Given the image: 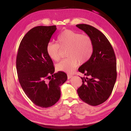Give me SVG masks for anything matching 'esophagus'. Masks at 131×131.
<instances>
[{"label": "esophagus", "mask_w": 131, "mask_h": 131, "mask_svg": "<svg viewBox=\"0 0 131 131\" xmlns=\"http://www.w3.org/2000/svg\"><path fill=\"white\" fill-rule=\"evenodd\" d=\"M67 76H68V79H70L72 77H73V75H72V74H69L67 75Z\"/></svg>", "instance_id": "esophagus-1"}]
</instances>
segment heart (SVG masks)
<instances>
[{"label":"heart","mask_w":131,"mask_h":131,"mask_svg":"<svg viewBox=\"0 0 131 131\" xmlns=\"http://www.w3.org/2000/svg\"><path fill=\"white\" fill-rule=\"evenodd\" d=\"M57 43L50 41L46 46V52L54 61L60 59V47L68 48L66 58L56 64L59 71L67 73H73L79 65V61L85 63L92 56L93 45L92 39L88 35L73 30L67 29L63 31L57 37Z\"/></svg>","instance_id":"1"}]
</instances>
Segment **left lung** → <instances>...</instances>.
Listing matches in <instances>:
<instances>
[{"label":"left lung","instance_id":"8db88e82","mask_svg":"<svg viewBox=\"0 0 131 131\" xmlns=\"http://www.w3.org/2000/svg\"><path fill=\"white\" fill-rule=\"evenodd\" d=\"M92 39L93 51L89 60L79 72L90 78H81L82 85L77 92L82 101L91 105L104 103L112 94L115 84L116 61L112 45L105 35L96 28L86 24L76 25Z\"/></svg>","mask_w":131,"mask_h":131}]
</instances>
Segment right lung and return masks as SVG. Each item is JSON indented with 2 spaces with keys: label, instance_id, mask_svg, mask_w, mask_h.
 Listing matches in <instances>:
<instances>
[{
  "label": "right lung",
  "instance_id": "right-lung-1",
  "mask_svg": "<svg viewBox=\"0 0 131 131\" xmlns=\"http://www.w3.org/2000/svg\"><path fill=\"white\" fill-rule=\"evenodd\" d=\"M56 29V26L33 28L22 39L17 54L19 84L30 101L41 108L56 103L61 97L60 86L67 80L64 72L54 73L53 62L46 50Z\"/></svg>",
  "mask_w": 131,
  "mask_h": 131
}]
</instances>
